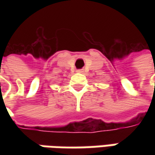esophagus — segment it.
I'll return each instance as SVG.
<instances>
[{
    "label": "esophagus",
    "mask_w": 155,
    "mask_h": 155,
    "mask_svg": "<svg viewBox=\"0 0 155 155\" xmlns=\"http://www.w3.org/2000/svg\"><path fill=\"white\" fill-rule=\"evenodd\" d=\"M77 71H78V72H84V70H83V69H81V70H78Z\"/></svg>",
    "instance_id": "34e87169"
}]
</instances>
